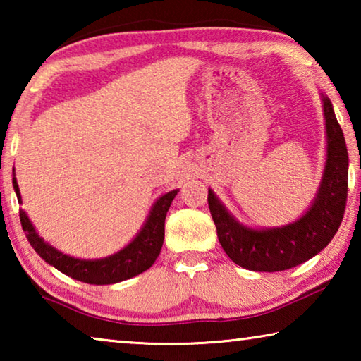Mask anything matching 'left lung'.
I'll list each match as a JSON object with an SVG mask.
<instances>
[{"instance_id":"1","label":"left lung","mask_w":361,"mask_h":361,"mask_svg":"<svg viewBox=\"0 0 361 361\" xmlns=\"http://www.w3.org/2000/svg\"><path fill=\"white\" fill-rule=\"evenodd\" d=\"M323 111L328 138L326 167L319 194L301 219L283 228L250 229L237 223L209 191V209L218 240L235 264L258 272L286 271L322 252L338 232L347 204L349 154L344 133L326 97H323Z\"/></svg>"}]
</instances>
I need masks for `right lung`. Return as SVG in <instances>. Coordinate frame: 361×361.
<instances>
[{"mask_svg":"<svg viewBox=\"0 0 361 361\" xmlns=\"http://www.w3.org/2000/svg\"><path fill=\"white\" fill-rule=\"evenodd\" d=\"M12 185H14L17 199L20 202L19 185H17L16 176L12 178ZM176 192L178 191L175 189V191H170L166 195H162L154 204V207H152L148 221L145 223L143 229L140 231V234L132 240V243H129L124 250H121L119 253L108 256L105 259H76L57 252L56 248L49 245V243H46L38 235V232L35 231L33 224L30 223L25 212L20 210L19 215L22 229L25 232L30 245L35 248V252L47 264L59 269L60 272L66 274L71 279L79 280V282H85L90 285H109L135 277L154 264L164 243L166 215L170 205H172V200L175 199Z\"/></svg>","mask_w":361,"mask_h":361,"instance_id":"1","label":"right lung"}]
</instances>
